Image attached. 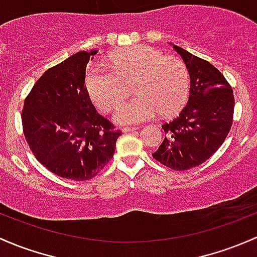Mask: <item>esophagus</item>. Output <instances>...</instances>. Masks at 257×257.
<instances>
[{
  "mask_svg": "<svg viewBox=\"0 0 257 257\" xmlns=\"http://www.w3.org/2000/svg\"><path fill=\"white\" fill-rule=\"evenodd\" d=\"M137 129V126H126V128L121 129V132H123V133H129V132H136Z\"/></svg>",
  "mask_w": 257,
  "mask_h": 257,
  "instance_id": "esophagus-1",
  "label": "esophagus"
}]
</instances>
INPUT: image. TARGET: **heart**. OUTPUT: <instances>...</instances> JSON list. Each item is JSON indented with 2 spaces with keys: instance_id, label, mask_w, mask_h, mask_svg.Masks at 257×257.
Segmentation results:
<instances>
[{
  "instance_id": "heart-1",
  "label": "heart",
  "mask_w": 257,
  "mask_h": 257,
  "mask_svg": "<svg viewBox=\"0 0 257 257\" xmlns=\"http://www.w3.org/2000/svg\"><path fill=\"white\" fill-rule=\"evenodd\" d=\"M112 69L93 63L86 71L85 85L91 99L104 112L114 109L131 93H138L118 108L114 119L120 124L142 123L159 112L171 115L186 103L190 92V74L177 56L148 45H138L114 54Z\"/></svg>"
}]
</instances>
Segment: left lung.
<instances>
[{
	"label": "left lung",
	"mask_w": 257,
	"mask_h": 257,
	"mask_svg": "<svg viewBox=\"0 0 257 257\" xmlns=\"http://www.w3.org/2000/svg\"><path fill=\"white\" fill-rule=\"evenodd\" d=\"M190 74L188 102L180 114L163 124L165 139L153 158L176 171L203 164L215 153L233 124L234 94L212 64L174 45Z\"/></svg>",
	"instance_id": "1"
}]
</instances>
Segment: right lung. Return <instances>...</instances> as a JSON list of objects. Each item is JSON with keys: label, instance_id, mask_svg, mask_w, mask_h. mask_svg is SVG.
Masks as SVG:
<instances>
[{"label": "right lung", "instance_id": "add662e5", "mask_svg": "<svg viewBox=\"0 0 257 257\" xmlns=\"http://www.w3.org/2000/svg\"><path fill=\"white\" fill-rule=\"evenodd\" d=\"M97 50L79 51L48 69L24 101L22 125L32 153L58 176H96L113 158L121 132L102 117L85 86L86 65Z\"/></svg>", "mask_w": 257, "mask_h": 257}]
</instances>
